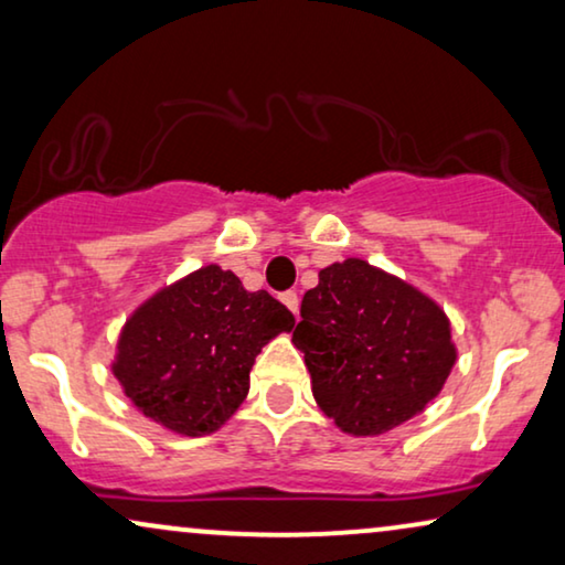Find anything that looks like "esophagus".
I'll list each match as a JSON object with an SVG mask.
<instances>
[{
    "instance_id": "34e87169",
    "label": "esophagus",
    "mask_w": 565,
    "mask_h": 565,
    "mask_svg": "<svg viewBox=\"0 0 565 565\" xmlns=\"http://www.w3.org/2000/svg\"><path fill=\"white\" fill-rule=\"evenodd\" d=\"M280 300H282V303H285V306H288V308H290V311H292V313H298V308H300L298 292H292V290H288V292H282V296H280Z\"/></svg>"
}]
</instances>
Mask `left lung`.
Listing matches in <instances>:
<instances>
[{"mask_svg":"<svg viewBox=\"0 0 565 565\" xmlns=\"http://www.w3.org/2000/svg\"><path fill=\"white\" fill-rule=\"evenodd\" d=\"M300 319L292 344L316 404L352 437L383 435L422 414L458 360L443 308L358 257L321 269Z\"/></svg>","mask_w":565,"mask_h":565,"instance_id":"8db88e82","label":"left lung"}]
</instances>
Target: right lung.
Wrapping results in <instances>:
<instances>
[{
	"label": "right lung",
	"instance_id": "right-lung-1",
	"mask_svg": "<svg viewBox=\"0 0 565 565\" xmlns=\"http://www.w3.org/2000/svg\"><path fill=\"white\" fill-rule=\"evenodd\" d=\"M296 319L267 290L249 292L218 265L200 267L136 308L113 375L151 422L184 437L213 435L249 393V370Z\"/></svg>",
	"mask_w": 565,
	"mask_h": 565
}]
</instances>
